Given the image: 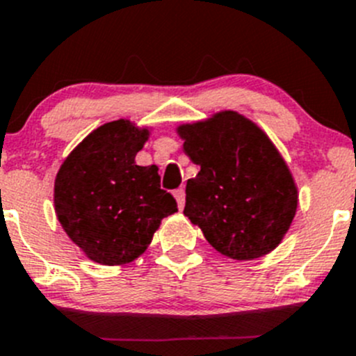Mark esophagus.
Masks as SVG:
<instances>
[{"label":"esophagus","instance_id":"obj_1","mask_svg":"<svg viewBox=\"0 0 356 356\" xmlns=\"http://www.w3.org/2000/svg\"><path fill=\"white\" fill-rule=\"evenodd\" d=\"M174 196H175V200H177L179 209H184V203H186V191H184V188L175 189Z\"/></svg>","mask_w":356,"mask_h":356}]
</instances>
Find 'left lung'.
I'll return each mask as SVG.
<instances>
[{"instance_id":"left-lung-1","label":"left lung","mask_w":356,"mask_h":356,"mask_svg":"<svg viewBox=\"0 0 356 356\" xmlns=\"http://www.w3.org/2000/svg\"><path fill=\"white\" fill-rule=\"evenodd\" d=\"M200 165L186 184L184 216L210 245L252 261L280 245L298 210V186L270 137L236 111L177 127Z\"/></svg>"}]
</instances>
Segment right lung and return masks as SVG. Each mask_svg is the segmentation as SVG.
<instances>
[{
  "label": "right lung",
  "mask_w": 356,
  "mask_h": 356,
  "mask_svg": "<svg viewBox=\"0 0 356 356\" xmlns=\"http://www.w3.org/2000/svg\"><path fill=\"white\" fill-rule=\"evenodd\" d=\"M149 130L116 120L88 134L55 177V213L67 236L99 264L120 266L146 252L161 219L177 212L156 165H136Z\"/></svg>",
  "instance_id": "obj_1"
}]
</instances>
